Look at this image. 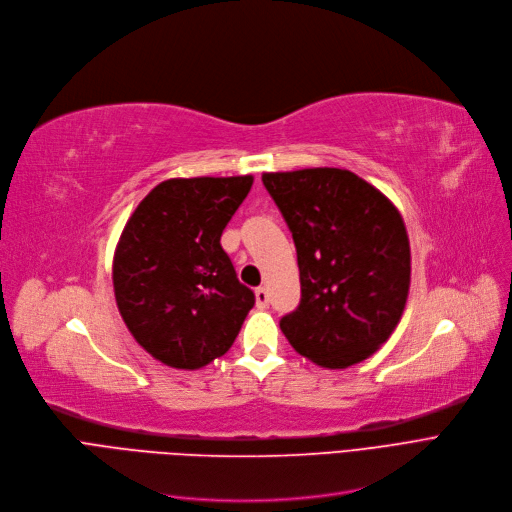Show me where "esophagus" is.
I'll list each match as a JSON object with an SVG mask.
<instances>
[{
    "instance_id": "34e87169",
    "label": "esophagus",
    "mask_w": 512,
    "mask_h": 512,
    "mask_svg": "<svg viewBox=\"0 0 512 512\" xmlns=\"http://www.w3.org/2000/svg\"><path fill=\"white\" fill-rule=\"evenodd\" d=\"M269 289L266 287H258L256 289V304H258V308H266L269 306Z\"/></svg>"
}]
</instances>
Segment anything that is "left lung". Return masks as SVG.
<instances>
[{"mask_svg":"<svg viewBox=\"0 0 512 512\" xmlns=\"http://www.w3.org/2000/svg\"><path fill=\"white\" fill-rule=\"evenodd\" d=\"M298 252L302 298L279 321L287 342L346 369L387 342L406 306L410 246L400 212L342 168L264 173Z\"/></svg>","mask_w":512,"mask_h":512,"instance_id":"left-lung-1","label":"left lung"}]
</instances>
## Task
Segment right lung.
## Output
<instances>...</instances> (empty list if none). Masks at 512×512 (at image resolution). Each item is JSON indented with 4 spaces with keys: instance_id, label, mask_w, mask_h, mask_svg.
<instances>
[{
    "instance_id": "obj_1",
    "label": "right lung",
    "mask_w": 512,
    "mask_h": 512,
    "mask_svg": "<svg viewBox=\"0 0 512 512\" xmlns=\"http://www.w3.org/2000/svg\"><path fill=\"white\" fill-rule=\"evenodd\" d=\"M252 183V175L162 181L120 235L112 269L120 316L168 367L193 371L223 356L256 302L221 246Z\"/></svg>"
}]
</instances>
